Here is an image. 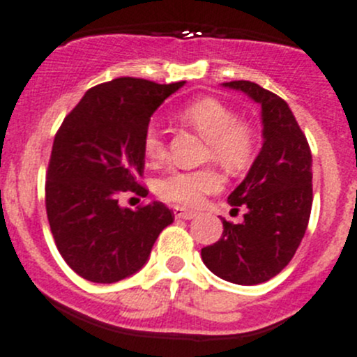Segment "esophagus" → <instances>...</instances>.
I'll use <instances>...</instances> for the list:
<instances>
[{"label": "esophagus", "instance_id": "obj_1", "mask_svg": "<svg viewBox=\"0 0 357 357\" xmlns=\"http://www.w3.org/2000/svg\"><path fill=\"white\" fill-rule=\"evenodd\" d=\"M174 215L178 219H193L197 215V212L185 207H174Z\"/></svg>", "mask_w": 357, "mask_h": 357}]
</instances>
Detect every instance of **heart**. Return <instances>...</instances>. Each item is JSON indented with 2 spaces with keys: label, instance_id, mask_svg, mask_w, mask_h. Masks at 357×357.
<instances>
[{
  "label": "heart",
  "instance_id": "1",
  "mask_svg": "<svg viewBox=\"0 0 357 357\" xmlns=\"http://www.w3.org/2000/svg\"><path fill=\"white\" fill-rule=\"evenodd\" d=\"M179 117L195 128L207 139V158L231 172L243 171L254 158L255 139L248 126L236 119V114L215 98H200L188 103ZM143 150L152 162H162L167 153L164 131L150 124L143 135ZM222 176L218 169L204 167L195 171H172L157 185V193L164 200L195 207L205 195L221 188Z\"/></svg>",
  "mask_w": 357,
  "mask_h": 357
}]
</instances>
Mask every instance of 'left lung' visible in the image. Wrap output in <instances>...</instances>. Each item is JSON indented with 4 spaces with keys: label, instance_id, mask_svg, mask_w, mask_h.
<instances>
[{
    "label": "left lung",
    "instance_id": "1",
    "mask_svg": "<svg viewBox=\"0 0 357 357\" xmlns=\"http://www.w3.org/2000/svg\"><path fill=\"white\" fill-rule=\"evenodd\" d=\"M222 86L238 89L262 109L264 143L247 178L228 197L245 208L240 225L222 219V235L202 248V261L219 278L257 285L291 261L307 229L312 205V155L290 107L250 81Z\"/></svg>",
    "mask_w": 357,
    "mask_h": 357
}]
</instances>
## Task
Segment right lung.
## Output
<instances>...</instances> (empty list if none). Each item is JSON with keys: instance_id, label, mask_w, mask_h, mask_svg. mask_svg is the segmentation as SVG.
I'll return each instance as SVG.
<instances>
[{"instance_id": "obj_1", "label": "right lung", "mask_w": 357, "mask_h": 357, "mask_svg": "<svg viewBox=\"0 0 357 357\" xmlns=\"http://www.w3.org/2000/svg\"><path fill=\"white\" fill-rule=\"evenodd\" d=\"M185 81L119 77L88 89L63 119L46 172V214L68 268L93 283H115L145 266L174 214L162 202L122 208V193L146 197L143 135L150 117Z\"/></svg>"}]
</instances>
